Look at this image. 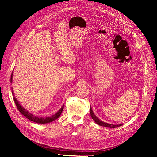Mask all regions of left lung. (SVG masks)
Returning a JSON list of instances; mask_svg holds the SVG:
<instances>
[{
	"label": "left lung",
	"instance_id": "obj_1",
	"mask_svg": "<svg viewBox=\"0 0 157 157\" xmlns=\"http://www.w3.org/2000/svg\"><path fill=\"white\" fill-rule=\"evenodd\" d=\"M90 115H91L92 118L95 121V122L97 123V125H100V126H102V127H110V128H115L117 127H120L121 125H123V123L121 124H118V125H113V124H110V123H108L104 122L102 121H101L99 119H98L95 115L94 113L92 108H90Z\"/></svg>",
	"mask_w": 157,
	"mask_h": 157
}]
</instances>
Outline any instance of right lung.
Segmentation results:
<instances>
[{
  "label": "right lung",
  "mask_w": 157,
  "mask_h": 157,
  "mask_svg": "<svg viewBox=\"0 0 157 157\" xmlns=\"http://www.w3.org/2000/svg\"><path fill=\"white\" fill-rule=\"evenodd\" d=\"M13 73H12L11 76V83H12V80H13ZM11 89H13V88H11ZM12 93H13V97H14L13 98H14L15 104H16V107H17V108L19 110V111L25 117H26L27 118L31 120L32 121H34V122L37 123H40V124H44V123H50V122L55 120L56 119H57L60 116V114H61V113H62V112L63 109V105L59 111L56 113L55 114L52 115V117H46V118L37 117V116H35V115H34V114H32V113H29L28 111L26 110V109H25L23 107H22L19 104V102L17 100V98H16L14 96V93H13V90H12Z\"/></svg>",
  "instance_id": "right-lung-1"
}]
</instances>
